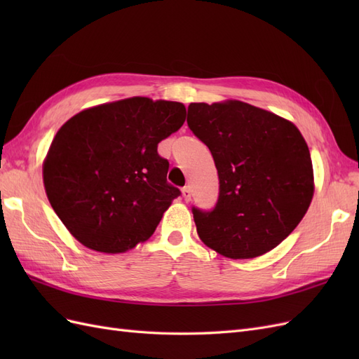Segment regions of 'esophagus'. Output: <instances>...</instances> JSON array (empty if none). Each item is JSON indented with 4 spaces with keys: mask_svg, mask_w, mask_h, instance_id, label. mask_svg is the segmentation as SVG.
<instances>
[{
    "mask_svg": "<svg viewBox=\"0 0 359 359\" xmlns=\"http://www.w3.org/2000/svg\"><path fill=\"white\" fill-rule=\"evenodd\" d=\"M182 198H184V201H186V202L191 201V189H190V186H186V187L182 189Z\"/></svg>",
    "mask_w": 359,
    "mask_h": 359,
    "instance_id": "obj_1",
    "label": "esophagus"
}]
</instances>
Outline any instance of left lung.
I'll return each mask as SVG.
<instances>
[{
  "label": "left lung",
  "mask_w": 359,
  "mask_h": 359,
  "mask_svg": "<svg viewBox=\"0 0 359 359\" xmlns=\"http://www.w3.org/2000/svg\"><path fill=\"white\" fill-rule=\"evenodd\" d=\"M187 124L210 148L220 182L212 211L193 208L202 243L229 259L271 252L299 224L314 193L298 127L240 100L190 103Z\"/></svg>",
  "instance_id": "obj_1"
}]
</instances>
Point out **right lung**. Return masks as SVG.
I'll return each instance as SVG.
<instances>
[{
	"instance_id": "1",
	"label": "right lung",
	"mask_w": 359,
	"mask_h": 359,
	"mask_svg": "<svg viewBox=\"0 0 359 359\" xmlns=\"http://www.w3.org/2000/svg\"><path fill=\"white\" fill-rule=\"evenodd\" d=\"M184 121L182 103L130 97L88 107L61 126L43 161V184L82 245L118 255L154 233L180 196L157 145Z\"/></svg>"
}]
</instances>
